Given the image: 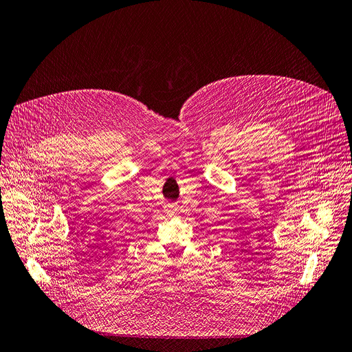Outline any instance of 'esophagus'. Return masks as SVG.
I'll return each instance as SVG.
<instances>
[{
  "mask_svg": "<svg viewBox=\"0 0 352 352\" xmlns=\"http://www.w3.org/2000/svg\"><path fill=\"white\" fill-rule=\"evenodd\" d=\"M168 207H170V208H171V210H173V208H174V207H175V204H168Z\"/></svg>",
  "mask_w": 352,
  "mask_h": 352,
  "instance_id": "obj_1",
  "label": "esophagus"
}]
</instances>
